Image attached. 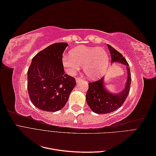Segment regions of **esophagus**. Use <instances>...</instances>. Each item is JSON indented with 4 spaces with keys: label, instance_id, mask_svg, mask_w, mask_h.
I'll return each instance as SVG.
<instances>
[{
    "label": "esophagus",
    "instance_id": "34e87169",
    "mask_svg": "<svg viewBox=\"0 0 156 156\" xmlns=\"http://www.w3.org/2000/svg\"><path fill=\"white\" fill-rule=\"evenodd\" d=\"M82 81H83V78H81V77H77V78H76V82L77 83L81 82Z\"/></svg>",
    "mask_w": 156,
    "mask_h": 156
}]
</instances>
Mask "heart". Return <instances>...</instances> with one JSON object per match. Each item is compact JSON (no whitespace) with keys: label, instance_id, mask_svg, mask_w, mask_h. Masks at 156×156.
Returning <instances> with one entry per match:
<instances>
[{"label":"heart","instance_id":"heart-1","mask_svg":"<svg viewBox=\"0 0 156 156\" xmlns=\"http://www.w3.org/2000/svg\"><path fill=\"white\" fill-rule=\"evenodd\" d=\"M69 56L62 58V66L68 74L73 75L81 69L91 80L101 78L106 73L108 66V56L101 48L79 45L69 51Z\"/></svg>","mask_w":156,"mask_h":156}]
</instances>
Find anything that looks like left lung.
<instances>
[{
    "mask_svg": "<svg viewBox=\"0 0 156 156\" xmlns=\"http://www.w3.org/2000/svg\"><path fill=\"white\" fill-rule=\"evenodd\" d=\"M107 46L111 56V64L117 62L125 65L127 76L124 89L118 93L108 90L105 87L104 77L96 82L88 83L87 103L91 110L97 114H107L120 108L128 96L131 86V77L128 63L119 51L109 45Z\"/></svg>",
    "mask_w": 156,
    "mask_h": 156,
    "instance_id": "8db88e82",
    "label": "left lung"
}]
</instances>
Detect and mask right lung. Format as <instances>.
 Here are the masks:
<instances>
[{"mask_svg": "<svg viewBox=\"0 0 156 156\" xmlns=\"http://www.w3.org/2000/svg\"><path fill=\"white\" fill-rule=\"evenodd\" d=\"M68 45L64 42L52 44L32 58L27 72V88L36 107L48 112L60 111L67 103L76 82L65 74L62 54Z\"/></svg>", "mask_w": 156, "mask_h": 156, "instance_id": "1", "label": "right lung"}]
</instances>
